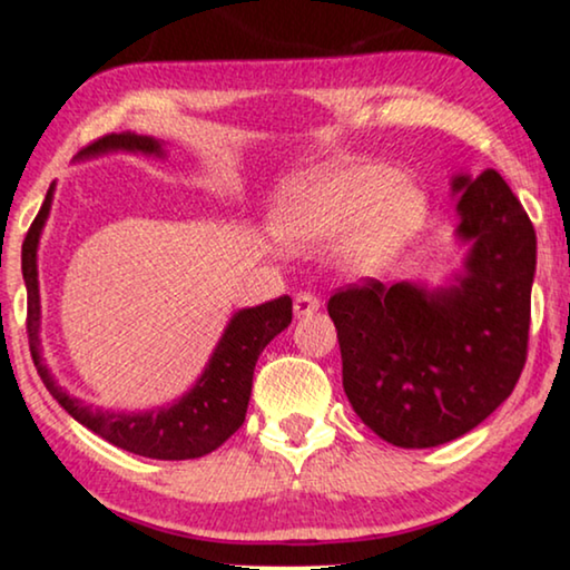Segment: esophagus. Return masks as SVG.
Masks as SVG:
<instances>
[{
  "instance_id": "34e87169",
  "label": "esophagus",
  "mask_w": 570,
  "mask_h": 570,
  "mask_svg": "<svg viewBox=\"0 0 570 570\" xmlns=\"http://www.w3.org/2000/svg\"><path fill=\"white\" fill-rule=\"evenodd\" d=\"M293 308H296V317H308V314H314L320 308V298L314 296V293L301 291V293H296Z\"/></svg>"
}]
</instances>
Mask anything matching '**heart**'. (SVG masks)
I'll return each instance as SVG.
<instances>
[{"label": "heart", "instance_id": "b5f03b06", "mask_svg": "<svg viewBox=\"0 0 570 570\" xmlns=\"http://www.w3.org/2000/svg\"><path fill=\"white\" fill-rule=\"evenodd\" d=\"M425 216V195L389 166L351 160L322 168L291 189L274 227L298 248L333 243L348 269L377 274L399 258Z\"/></svg>", "mask_w": 570, "mask_h": 570}]
</instances>
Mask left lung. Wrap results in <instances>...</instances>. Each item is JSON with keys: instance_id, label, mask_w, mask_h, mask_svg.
Segmentation results:
<instances>
[{"instance_id": "1", "label": "left lung", "mask_w": 570, "mask_h": 570, "mask_svg": "<svg viewBox=\"0 0 570 570\" xmlns=\"http://www.w3.org/2000/svg\"><path fill=\"white\" fill-rule=\"evenodd\" d=\"M460 237L473 243L449 291L362 279L327 301L343 389L362 423L402 449L460 439L515 389L529 354L537 232L494 168L456 177Z\"/></svg>"}]
</instances>
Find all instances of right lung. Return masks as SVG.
<instances>
[{
  "label": "right lung",
  "instance_id": "1",
  "mask_svg": "<svg viewBox=\"0 0 570 570\" xmlns=\"http://www.w3.org/2000/svg\"><path fill=\"white\" fill-rule=\"evenodd\" d=\"M108 150H131L147 153V156H164L160 142L153 137L131 135H105L95 142L83 147L81 158L97 156ZM49 203H52V187H49L45 203H41L37 219L28 227L23 240V279L28 293V312H26V330L28 346H31L33 364H37L39 377L45 381L47 391L58 399V404L70 417L79 420L91 433L102 435L105 441L126 452H135L139 456H153V460H195L214 449H219L237 428L243 425L245 410H248L253 370H256L258 356L266 348L274 335L283 333L293 320V301L291 296H279L266 301L262 306L243 308L232 317L229 327L224 330L219 346L210 356L206 372L195 389L181 396L177 404L166 406L158 412L145 414H116L91 410L81 404L79 399L68 396L66 391L55 383L49 375L39 348V279H37V245L41 227H45Z\"/></svg>",
  "mask_w": 570,
  "mask_h": 570
}]
</instances>
